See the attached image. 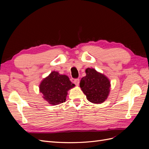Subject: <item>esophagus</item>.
<instances>
[{"instance_id":"1","label":"esophagus","mask_w":149,"mask_h":149,"mask_svg":"<svg viewBox=\"0 0 149 149\" xmlns=\"http://www.w3.org/2000/svg\"><path fill=\"white\" fill-rule=\"evenodd\" d=\"M74 83L77 86H79V79H75L74 80Z\"/></svg>"}]
</instances>
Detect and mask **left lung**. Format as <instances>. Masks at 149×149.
<instances>
[{"instance_id": "obj_1", "label": "left lung", "mask_w": 149, "mask_h": 149, "mask_svg": "<svg viewBox=\"0 0 149 149\" xmlns=\"http://www.w3.org/2000/svg\"><path fill=\"white\" fill-rule=\"evenodd\" d=\"M80 81V87L87 100L94 104L104 102L109 96L111 82L107 76L95 69L88 68Z\"/></svg>"}]
</instances>
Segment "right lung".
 Segmentation results:
<instances>
[{
	"label": "right lung",
	"instance_id": "1",
	"mask_svg": "<svg viewBox=\"0 0 149 149\" xmlns=\"http://www.w3.org/2000/svg\"><path fill=\"white\" fill-rule=\"evenodd\" d=\"M74 86L68 76L53 71L40 83L39 91L45 100L55 106L66 101L68 91Z\"/></svg>",
	"mask_w": 149,
	"mask_h": 149
}]
</instances>
